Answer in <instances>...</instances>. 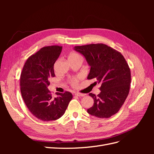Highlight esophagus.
<instances>
[{
    "mask_svg": "<svg viewBox=\"0 0 154 154\" xmlns=\"http://www.w3.org/2000/svg\"><path fill=\"white\" fill-rule=\"evenodd\" d=\"M74 95L76 96H79V97H82V96H85V94H82V93H80V92H76L74 94Z\"/></svg>",
    "mask_w": 154,
    "mask_h": 154,
    "instance_id": "34e87169",
    "label": "esophagus"
}]
</instances>
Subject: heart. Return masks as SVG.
<instances>
[{"label": "heart", "instance_id": "b5f03b06", "mask_svg": "<svg viewBox=\"0 0 154 154\" xmlns=\"http://www.w3.org/2000/svg\"><path fill=\"white\" fill-rule=\"evenodd\" d=\"M78 58H82L81 56L78 54L77 53L75 52H72L69 54V60H75V59H78ZM80 76H77V77H73L69 79V83L73 87H76L78 86V83L80 82Z\"/></svg>", "mask_w": 154, "mask_h": 154}]
</instances>
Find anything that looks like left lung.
Returning a JSON list of instances; mask_svg holds the SVG:
<instances>
[{
  "label": "left lung",
  "instance_id": "left-lung-1",
  "mask_svg": "<svg viewBox=\"0 0 154 154\" xmlns=\"http://www.w3.org/2000/svg\"><path fill=\"white\" fill-rule=\"evenodd\" d=\"M74 50L85 57L91 66L87 79L95 78L101 91L96 96L90 93L94 105L87 112L99 118H109L118 113L130 91L131 73L120 52L103 44L75 46Z\"/></svg>",
  "mask_w": 154,
  "mask_h": 154
}]
</instances>
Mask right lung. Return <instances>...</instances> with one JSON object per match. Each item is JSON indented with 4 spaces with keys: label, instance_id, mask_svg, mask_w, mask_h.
<instances>
[{
    "label": "right lung",
    "instance_id": "right-lung-1",
    "mask_svg": "<svg viewBox=\"0 0 154 154\" xmlns=\"http://www.w3.org/2000/svg\"><path fill=\"white\" fill-rule=\"evenodd\" d=\"M62 46L41 48L27 59L20 74V92L31 114L44 122L58 119L64 114L72 98L71 92L57 93L54 97L48 88L50 78L54 77V64L59 57Z\"/></svg>",
    "mask_w": 154,
    "mask_h": 154
}]
</instances>
